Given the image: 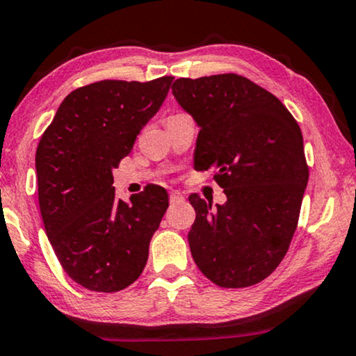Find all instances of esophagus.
Masks as SVG:
<instances>
[{
  "label": "esophagus",
  "instance_id": "esophagus-1",
  "mask_svg": "<svg viewBox=\"0 0 356 356\" xmlns=\"http://www.w3.org/2000/svg\"><path fill=\"white\" fill-rule=\"evenodd\" d=\"M169 200H171V203H177V202H182L184 197L182 193L177 192V190H172V192L169 193Z\"/></svg>",
  "mask_w": 356,
  "mask_h": 356
}]
</instances>
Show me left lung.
I'll return each instance as SVG.
<instances>
[{
  "label": "left lung",
  "mask_w": 356,
  "mask_h": 356,
  "mask_svg": "<svg viewBox=\"0 0 356 356\" xmlns=\"http://www.w3.org/2000/svg\"><path fill=\"white\" fill-rule=\"evenodd\" d=\"M172 95L200 127L195 169H216L227 197L216 208L188 197L195 263L219 287L261 282L297 229L308 184L302 130L273 93L237 74L177 79Z\"/></svg>",
  "instance_id": "8db88e82"
}]
</instances>
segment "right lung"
<instances>
[{
	"mask_svg": "<svg viewBox=\"0 0 356 356\" xmlns=\"http://www.w3.org/2000/svg\"><path fill=\"white\" fill-rule=\"evenodd\" d=\"M172 80H102L74 90L38 143L48 240L67 276L93 292H119L138 279L169 207L159 185H147L129 203L116 198L113 169L161 108Z\"/></svg>",
	"mask_w": 356,
	"mask_h": 356,
	"instance_id": "add662e5",
	"label": "right lung"
}]
</instances>
